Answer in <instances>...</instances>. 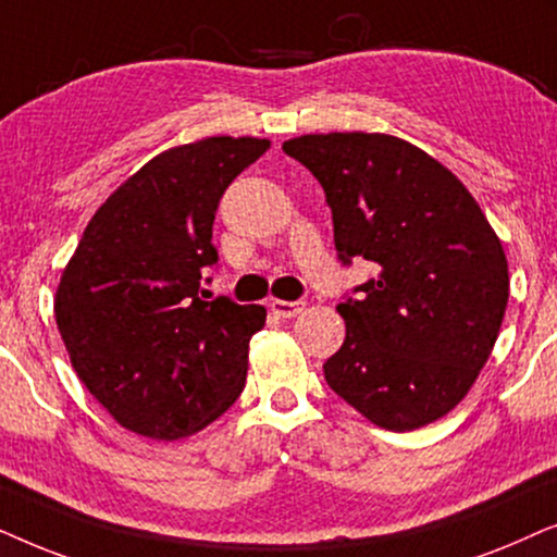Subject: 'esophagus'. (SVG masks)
Instances as JSON below:
<instances>
[{
  "instance_id": "1",
  "label": "esophagus",
  "mask_w": 557,
  "mask_h": 557,
  "mask_svg": "<svg viewBox=\"0 0 557 557\" xmlns=\"http://www.w3.org/2000/svg\"><path fill=\"white\" fill-rule=\"evenodd\" d=\"M270 310L280 318H295L298 313H302V310H306V302H302V300H293V302L290 300H272Z\"/></svg>"
}]
</instances>
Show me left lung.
Instances as JSON below:
<instances>
[{"label": "left lung", "instance_id": "1", "mask_svg": "<svg viewBox=\"0 0 557 557\" xmlns=\"http://www.w3.org/2000/svg\"><path fill=\"white\" fill-rule=\"evenodd\" d=\"M323 185L348 264L380 267L338 302L344 346L329 387L395 433L448 414L492 356L509 300V267L476 198L420 147L380 132L302 135L283 145Z\"/></svg>", "mask_w": 557, "mask_h": 557}]
</instances>
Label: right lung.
I'll use <instances>...</instances> for the list:
<instances>
[{"instance_id":"right-lung-1","label":"right lung","mask_w":557,"mask_h":557,"mask_svg":"<svg viewBox=\"0 0 557 557\" xmlns=\"http://www.w3.org/2000/svg\"><path fill=\"white\" fill-rule=\"evenodd\" d=\"M270 139L206 137L170 147L88 221L55 293L71 364L119 425L177 441L221 418L247 382L262 306L203 300L219 262L213 219L228 183Z\"/></svg>"}]
</instances>
